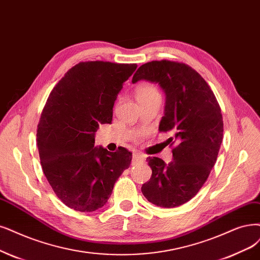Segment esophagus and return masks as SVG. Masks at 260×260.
Segmentation results:
<instances>
[{"label": "esophagus", "mask_w": 260, "mask_h": 260, "mask_svg": "<svg viewBox=\"0 0 260 260\" xmlns=\"http://www.w3.org/2000/svg\"><path fill=\"white\" fill-rule=\"evenodd\" d=\"M143 157L140 154H134L133 155V161L134 162H138V161H142Z\"/></svg>", "instance_id": "obj_1"}]
</instances>
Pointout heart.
Instances as JSON below:
<instances>
[{
	"instance_id": "heart-1",
	"label": "heart",
	"mask_w": 260,
	"mask_h": 260,
	"mask_svg": "<svg viewBox=\"0 0 260 260\" xmlns=\"http://www.w3.org/2000/svg\"><path fill=\"white\" fill-rule=\"evenodd\" d=\"M136 96L139 103H143L151 100L160 99V93L155 85L146 83L138 86L136 90Z\"/></svg>"
}]
</instances>
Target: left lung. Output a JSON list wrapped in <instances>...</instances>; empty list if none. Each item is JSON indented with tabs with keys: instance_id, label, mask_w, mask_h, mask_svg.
<instances>
[{
	"instance_id": "obj_1",
	"label": "left lung",
	"mask_w": 260,
	"mask_h": 260,
	"mask_svg": "<svg viewBox=\"0 0 260 260\" xmlns=\"http://www.w3.org/2000/svg\"><path fill=\"white\" fill-rule=\"evenodd\" d=\"M139 80L157 83L164 91L165 112L158 129L172 132L174 137L167 141L177 143L169 164L158 157L147 158L152 176L141 191L153 205L176 208L198 193L215 164L223 140L222 112L206 80L184 63L148 62L132 82Z\"/></svg>"
}]
</instances>
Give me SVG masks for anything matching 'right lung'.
Wrapping results in <instances>:
<instances>
[{"instance_id":"1","label":"right lung","mask_w":260,"mask_h":260,"mask_svg":"<svg viewBox=\"0 0 260 260\" xmlns=\"http://www.w3.org/2000/svg\"><path fill=\"white\" fill-rule=\"evenodd\" d=\"M137 64L80 62L59 81L42 112L37 147L44 174L71 209L93 212L107 203L132 153L94 147L100 124L111 123L117 96Z\"/></svg>"}]
</instances>
